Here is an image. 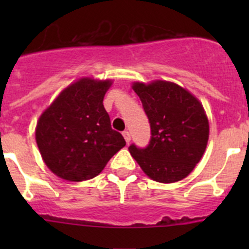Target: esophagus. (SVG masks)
I'll return each mask as SVG.
<instances>
[{
	"label": "esophagus",
	"instance_id": "1",
	"mask_svg": "<svg viewBox=\"0 0 249 249\" xmlns=\"http://www.w3.org/2000/svg\"><path fill=\"white\" fill-rule=\"evenodd\" d=\"M123 136H124V139H125V141H126V143H129L130 140H131V136H130V132L127 131V130L123 131Z\"/></svg>",
	"mask_w": 249,
	"mask_h": 249
}]
</instances>
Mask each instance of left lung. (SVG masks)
<instances>
[{"mask_svg": "<svg viewBox=\"0 0 249 249\" xmlns=\"http://www.w3.org/2000/svg\"><path fill=\"white\" fill-rule=\"evenodd\" d=\"M132 88L150 124L149 143L144 148L132 143V158L157 182L183 179L194 170L207 145L208 120L202 105L175 83H135Z\"/></svg>", "mask_w": 249, "mask_h": 249, "instance_id": "1", "label": "left lung"}]
</instances>
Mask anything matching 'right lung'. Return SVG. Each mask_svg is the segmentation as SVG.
Wrapping results in <instances>:
<instances>
[{
  "label": "right lung",
  "instance_id": "obj_1",
  "mask_svg": "<svg viewBox=\"0 0 249 249\" xmlns=\"http://www.w3.org/2000/svg\"><path fill=\"white\" fill-rule=\"evenodd\" d=\"M110 80L83 78L67 87L44 110L36 142L44 162L67 180L90 179L126 142L110 126L104 97Z\"/></svg>",
  "mask_w": 249,
  "mask_h": 249
}]
</instances>
